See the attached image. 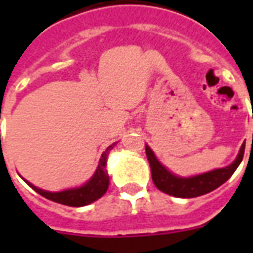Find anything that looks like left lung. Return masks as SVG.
Segmentation results:
<instances>
[{
  "instance_id": "1",
  "label": "left lung",
  "mask_w": 253,
  "mask_h": 253,
  "mask_svg": "<svg viewBox=\"0 0 253 253\" xmlns=\"http://www.w3.org/2000/svg\"><path fill=\"white\" fill-rule=\"evenodd\" d=\"M145 149H146V156H148L150 169H152V179H153L154 186L160 191H163L168 195L176 196V198H195V196L205 195L207 192L215 190L233 175L234 170L237 169L240 163L243 161L245 143L240 149L237 159L230 165L225 168H219V169L210 170L202 175L192 176V177H179L170 173L164 165L160 164V161L156 159V156L148 145Z\"/></svg>"
}]
</instances>
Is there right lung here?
I'll return each mask as SVG.
<instances>
[{"label":"right lung","instance_id":"obj_1","mask_svg":"<svg viewBox=\"0 0 253 253\" xmlns=\"http://www.w3.org/2000/svg\"><path fill=\"white\" fill-rule=\"evenodd\" d=\"M115 146V143L110 145L108 148L105 149V152L101 154V159L99 161V167L94 172V175L90 177V180L86 181L84 186L77 187V188H70V190L61 191V192H50V191H44L42 188L32 186L31 183L27 181V184L35 190L38 194H41L42 196H44L47 199H50L52 202H57L61 205H66V206L72 207H81L86 206L92 202L97 201L99 198L104 195L107 190H108V184H110V177L107 173V157L110 150Z\"/></svg>","mask_w":253,"mask_h":253}]
</instances>
